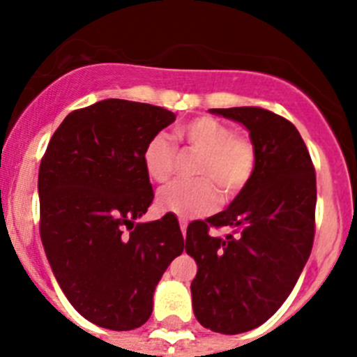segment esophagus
Returning <instances> with one entry per match:
<instances>
[{"label": "esophagus", "instance_id": "esophagus-1", "mask_svg": "<svg viewBox=\"0 0 357 357\" xmlns=\"http://www.w3.org/2000/svg\"><path fill=\"white\" fill-rule=\"evenodd\" d=\"M185 230H188V222H185V220H182V218H181V232H182V236H185Z\"/></svg>", "mask_w": 357, "mask_h": 357}]
</instances>
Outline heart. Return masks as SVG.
<instances>
[{"label": "heart", "instance_id": "obj_1", "mask_svg": "<svg viewBox=\"0 0 357 357\" xmlns=\"http://www.w3.org/2000/svg\"><path fill=\"white\" fill-rule=\"evenodd\" d=\"M178 139L200 151L191 182H173L157 193L160 211L182 218L207 214L220 202V188L225 195L241 191L254 175L255 150L250 139L232 134L225 123L214 118H197L176 130ZM148 176L155 182H166L173 173L175 148L164 134L153 135L143 153ZM218 185L216 186L215 184Z\"/></svg>", "mask_w": 357, "mask_h": 357}]
</instances>
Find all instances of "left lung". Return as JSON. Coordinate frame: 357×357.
I'll return each instance as SVG.
<instances>
[{"instance_id":"8db88e82","label":"left lung","mask_w":357,"mask_h":357,"mask_svg":"<svg viewBox=\"0 0 357 357\" xmlns=\"http://www.w3.org/2000/svg\"><path fill=\"white\" fill-rule=\"evenodd\" d=\"M241 123L255 150L248 184L222 213L188 227L185 252L197 261L193 311L206 329L239 334L259 327L288 298L314 238L317 176L301 134L261 107L211 109ZM209 226H229L225 238Z\"/></svg>"}]
</instances>
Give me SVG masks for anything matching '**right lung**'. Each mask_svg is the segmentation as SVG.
Wrapping results in <instances>:
<instances>
[{"instance_id": "obj_1", "label": "right lung", "mask_w": 357, "mask_h": 357, "mask_svg": "<svg viewBox=\"0 0 357 357\" xmlns=\"http://www.w3.org/2000/svg\"><path fill=\"white\" fill-rule=\"evenodd\" d=\"M175 118L150 103L102 100L66 116L40 160L46 257L73 307L105 329L143 326L160 277L184 252L172 213L139 222L153 200L144 148Z\"/></svg>"}]
</instances>
